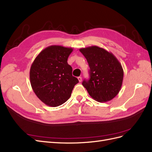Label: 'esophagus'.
I'll use <instances>...</instances> for the list:
<instances>
[{"label": "esophagus", "instance_id": "34e87169", "mask_svg": "<svg viewBox=\"0 0 152 152\" xmlns=\"http://www.w3.org/2000/svg\"><path fill=\"white\" fill-rule=\"evenodd\" d=\"M78 80H79V83H80V82L82 81V77H78Z\"/></svg>", "mask_w": 152, "mask_h": 152}]
</instances>
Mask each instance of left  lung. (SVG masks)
I'll return each mask as SVG.
<instances>
[{"label": "left lung", "instance_id": "obj_1", "mask_svg": "<svg viewBox=\"0 0 152 152\" xmlns=\"http://www.w3.org/2000/svg\"><path fill=\"white\" fill-rule=\"evenodd\" d=\"M90 68L89 80L83 82L92 98L99 102L111 100L120 92L124 69L120 61L104 48L91 46L79 49Z\"/></svg>", "mask_w": 152, "mask_h": 152}]
</instances>
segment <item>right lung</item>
Listing matches in <instances>:
<instances>
[{"instance_id":"obj_1","label":"right lung","mask_w":152,"mask_h":152,"mask_svg":"<svg viewBox=\"0 0 152 152\" xmlns=\"http://www.w3.org/2000/svg\"><path fill=\"white\" fill-rule=\"evenodd\" d=\"M72 48L49 46L41 52L30 69V82L36 95L45 104L57 107L66 102L79 83L72 76L67 60Z\"/></svg>"}]
</instances>
